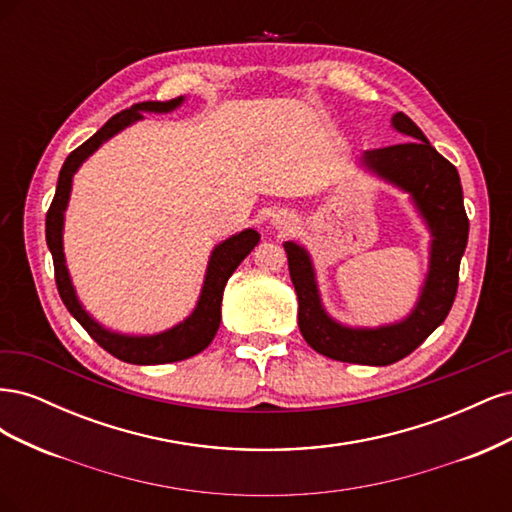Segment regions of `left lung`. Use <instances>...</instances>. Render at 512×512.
Returning a JSON list of instances; mask_svg holds the SVG:
<instances>
[{
  "label": "left lung",
  "instance_id": "1",
  "mask_svg": "<svg viewBox=\"0 0 512 512\" xmlns=\"http://www.w3.org/2000/svg\"><path fill=\"white\" fill-rule=\"evenodd\" d=\"M393 126L412 141L365 151L363 162L380 177L410 192L425 218L431 241V265L421 301L404 320L380 329H348L331 320L320 305L312 260L297 243L286 241L288 271L299 299V329L316 352L342 363L391 365L421 346L448 316L457 294L459 262L468 245L470 222L463 207L457 168L442 158L416 123L393 115Z\"/></svg>",
  "mask_w": 512,
  "mask_h": 512
}]
</instances>
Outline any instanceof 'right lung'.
Listing matches in <instances>:
<instances>
[{
	"label": "right lung",
	"instance_id": "add662e5",
	"mask_svg": "<svg viewBox=\"0 0 512 512\" xmlns=\"http://www.w3.org/2000/svg\"><path fill=\"white\" fill-rule=\"evenodd\" d=\"M181 102L183 98L166 100V102H151V100L138 102L126 108V111H121L115 117L108 119L104 126L89 138V141H85L81 147H76L66 158L64 166L59 170V181H57L53 203L49 211H46V245H49V250L53 254L55 282H57L61 301H64V305L68 307V312L79 320L81 327L94 337L108 354L117 356V359L123 363L162 365V363L190 359V356L203 352L213 342L215 333L220 329V320H222L220 305H222V294H224L228 277L235 273V269L241 265V260L250 254L256 247V243L260 241L258 232L247 228L239 232V235L230 237L215 247L207 267L205 286H203V292H200V299L192 316L185 318L181 324H177V327L158 335L130 337V335L106 331L85 312L79 299H76L70 275L66 269L64 245H61V228H64V211L70 198L72 175L76 173V168L83 164V160L91 156V153H94L104 141H108V138L117 134L119 130L130 126V123L143 119V111L168 113L173 111V108H177Z\"/></svg>",
	"mask_w": 512,
	"mask_h": 512
}]
</instances>
